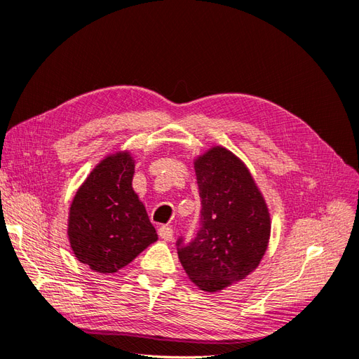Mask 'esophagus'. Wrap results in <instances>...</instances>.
Instances as JSON below:
<instances>
[{
    "label": "esophagus",
    "mask_w": 359,
    "mask_h": 359,
    "mask_svg": "<svg viewBox=\"0 0 359 359\" xmlns=\"http://www.w3.org/2000/svg\"><path fill=\"white\" fill-rule=\"evenodd\" d=\"M158 236L161 238V240H165V241H172L173 229H172V227H169V226H161V227H158Z\"/></svg>",
    "instance_id": "esophagus-1"
}]
</instances>
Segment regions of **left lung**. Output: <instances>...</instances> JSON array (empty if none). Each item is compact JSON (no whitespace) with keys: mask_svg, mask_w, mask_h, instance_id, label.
Wrapping results in <instances>:
<instances>
[{"mask_svg":"<svg viewBox=\"0 0 359 359\" xmlns=\"http://www.w3.org/2000/svg\"><path fill=\"white\" fill-rule=\"evenodd\" d=\"M202 203L201 229L178 257L201 290L220 292L259 266L271 235L266 202L244 163L212 147L194 160Z\"/></svg>","mask_w":359,"mask_h":359,"instance_id":"8db88e82","label":"left lung"}]
</instances>
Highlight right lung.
<instances>
[{
	"label": "right lung",
	"instance_id": "1",
	"mask_svg": "<svg viewBox=\"0 0 359 359\" xmlns=\"http://www.w3.org/2000/svg\"><path fill=\"white\" fill-rule=\"evenodd\" d=\"M133 175L132 154L118 151L91 170L72 201L70 247L76 259L95 273H116L158 238L133 190Z\"/></svg>",
	"mask_w": 359,
	"mask_h": 359
}]
</instances>
